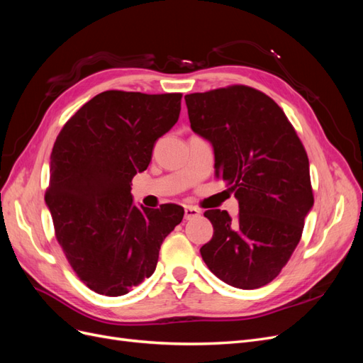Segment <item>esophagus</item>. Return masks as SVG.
<instances>
[{
    "mask_svg": "<svg viewBox=\"0 0 363 363\" xmlns=\"http://www.w3.org/2000/svg\"><path fill=\"white\" fill-rule=\"evenodd\" d=\"M200 215H201L200 208L192 207V206H186V207H184V218H186V219H194V218L200 216Z\"/></svg>",
    "mask_w": 363,
    "mask_h": 363,
    "instance_id": "obj_1",
    "label": "esophagus"
}]
</instances>
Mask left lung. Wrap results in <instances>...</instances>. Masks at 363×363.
<instances>
[{"label": "left lung", "mask_w": 363, "mask_h": 363, "mask_svg": "<svg viewBox=\"0 0 363 363\" xmlns=\"http://www.w3.org/2000/svg\"><path fill=\"white\" fill-rule=\"evenodd\" d=\"M194 133L211 142L215 174L235 192L239 215L207 211L213 236L201 257L239 289L265 286L286 265L313 207L309 159L271 98L248 86L184 96Z\"/></svg>", "instance_id": "1"}]
</instances>
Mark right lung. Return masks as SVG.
I'll return each mask as SVG.
<instances>
[{"instance_id":"add662e5","label":"right lung","mask_w":363,"mask_h":363,"mask_svg":"<svg viewBox=\"0 0 363 363\" xmlns=\"http://www.w3.org/2000/svg\"><path fill=\"white\" fill-rule=\"evenodd\" d=\"M180 101L182 94L106 91L54 142L45 203L69 265L96 294L125 295L150 277L163 239L182 223V206H136L130 192L155 142L177 123Z\"/></svg>"}]
</instances>
